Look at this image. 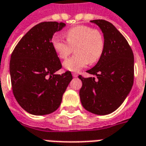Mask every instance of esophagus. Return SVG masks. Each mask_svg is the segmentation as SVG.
I'll use <instances>...</instances> for the list:
<instances>
[{
    "label": "esophagus",
    "mask_w": 146,
    "mask_h": 146,
    "mask_svg": "<svg viewBox=\"0 0 146 146\" xmlns=\"http://www.w3.org/2000/svg\"><path fill=\"white\" fill-rule=\"evenodd\" d=\"M72 75H73V77H77V76H78V75H77V73H72Z\"/></svg>",
    "instance_id": "esophagus-1"
}]
</instances>
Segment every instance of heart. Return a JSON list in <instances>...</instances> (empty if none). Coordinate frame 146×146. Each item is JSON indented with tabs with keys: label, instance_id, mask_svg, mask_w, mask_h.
<instances>
[{
	"label": "heart",
	"instance_id": "obj_1",
	"mask_svg": "<svg viewBox=\"0 0 146 146\" xmlns=\"http://www.w3.org/2000/svg\"><path fill=\"white\" fill-rule=\"evenodd\" d=\"M66 41L58 36L51 39V45L55 54L61 59H64L75 48L76 54L63 62L66 70L78 72L90 62H97L103 54L105 39L98 30L84 25H79L70 28L65 33Z\"/></svg>",
	"mask_w": 146,
	"mask_h": 146
}]
</instances>
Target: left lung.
<instances>
[{
    "mask_svg": "<svg viewBox=\"0 0 146 146\" xmlns=\"http://www.w3.org/2000/svg\"><path fill=\"white\" fill-rule=\"evenodd\" d=\"M102 30L105 48L98 63L87 72L95 77L84 78L80 98L83 107L97 115H107L120 106L134 83V54L125 37L113 24L103 20L91 21Z\"/></svg>",
    "mask_w": 146,
    "mask_h": 146,
    "instance_id": "1",
    "label": "left lung"
}]
</instances>
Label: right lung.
Returning <instances> with one entry per match:
<instances>
[{
	"mask_svg": "<svg viewBox=\"0 0 146 146\" xmlns=\"http://www.w3.org/2000/svg\"><path fill=\"white\" fill-rule=\"evenodd\" d=\"M65 26L57 22L37 24L23 36L11 55L12 92L21 107L30 114L41 116L54 112L73 79L70 71L54 73L62 64L51 39Z\"/></svg>",
	"mask_w": 146,
	"mask_h": 146,
	"instance_id": "add662e5",
	"label": "right lung"
}]
</instances>
